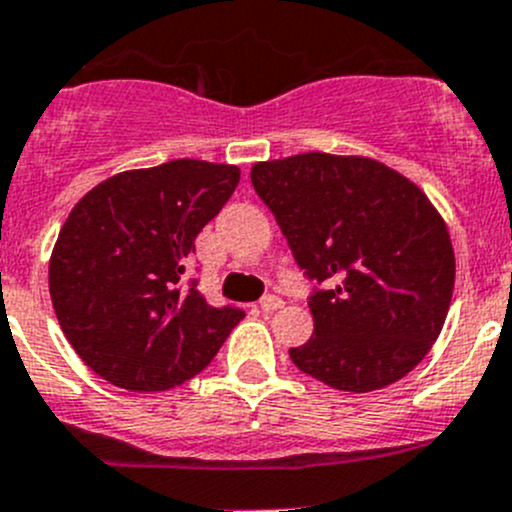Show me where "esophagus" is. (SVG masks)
<instances>
[{
	"label": "esophagus",
	"instance_id": "esophagus-1",
	"mask_svg": "<svg viewBox=\"0 0 512 512\" xmlns=\"http://www.w3.org/2000/svg\"><path fill=\"white\" fill-rule=\"evenodd\" d=\"M285 307V302H282L277 294H267V297L260 299V309L262 312H277V309Z\"/></svg>",
	"mask_w": 512,
	"mask_h": 512
}]
</instances>
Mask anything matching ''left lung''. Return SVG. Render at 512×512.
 <instances>
[{
	"mask_svg": "<svg viewBox=\"0 0 512 512\" xmlns=\"http://www.w3.org/2000/svg\"><path fill=\"white\" fill-rule=\"evenodd\" d=\"M250 178L304 277L317 282L314 334L289 349L294 366L354 394L409 374L441 334L456 280L448 227L431 200L379 160L356 156L267 160Z\"/></svg>",
	"mask_w": 512,
	"mask_h": 512,
	"instance_id": "1",
	"label": "left lung"
}]
</instances>
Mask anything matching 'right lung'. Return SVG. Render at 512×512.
Here are the masks:
<instances>
[{"label":"right lung","instance_id":"add662e5","mask_svg":"<svg viewBox=\"0 0 512 512\" xmlns=\"http://www.w3.org/2000/svg\"><path fill=\"white\" fill-rule=\"evenodd\" d=\"M240 170L170 160L98 183L66 218L49 262L56 319L91 371L128 391H165L203 371L245 317L190 280L195 237Z\"/></svg>","mask_w":512,"mask_h":512}]
</instances>
